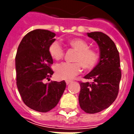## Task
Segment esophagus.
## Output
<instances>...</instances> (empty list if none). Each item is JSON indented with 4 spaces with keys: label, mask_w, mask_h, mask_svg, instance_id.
Segmentation results:
<instances>
[{
    "label": "esophagus",
    "mask_w": 134,
    "mask_h": 134,
    "mask_svg": "<svg viewBox=\"0 0 134 134\" xmlns=\"http://www.w3.org/2000/svg\"><path fill=\"white\" fill-rule=\"evenodd\" d=\"M65 83H66V84H67V85H69L70 83H71V80H66V81H65Z\"/></svg>",
    "instance_id": "34e87169"
}]
</instances>
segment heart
Listing matches in <instances>:
<instances>
[{
    "mask_svg": "<svg viewBox=\"0 0 134 134\" xmlns=\"http://www.w3.org/2000/svg\"><path fill=\"white\" fill-rule=\"evenodd\" d=\"M68 43L77 51L73 60L75 63H63L55 67L57 78L61 80H71L81 71V65L85 70L92 69L97 64L98 55L93 49L89 48V44L81 39H71ZM49 54L57 61L63 59L64 51L59 42H54L49 46Z\"/></svg>",
    "mask_w": 134,
    "mask_h": 134,
    "instance_id": "1",
    "label": "heart"
}]
</instances>
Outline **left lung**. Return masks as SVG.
<instances>
[{
	"label": "left lung",
	"instance_id": "obj_1",
	"mask_svg": "<svg viewBox=\"0 0 134 134\" xmlns=\"http://www.w3.org/2000/svg\"><path fill=\"white\" fill-rule=\"evenodd\" d=\"M95 40L100 51L99 62L86 79L92 82L80 83L79 104L87 113H99L114 102L119 92L121 72L119 54L113 41L101 32L87 33Z\"/></svg>",
	"mask_w": 134,
	"mask_h": 134
}]
</instances>
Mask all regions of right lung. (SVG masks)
Listing matches in <instances>:
<instances>
[{"mask_svg":"<svg viewBox=\"0 0 134 134\" xmlns=\"http://www.w3.org/2000/svg\"><path fill=\"white\" fill-rule=\"evenodd\" d=\"M56 34L47 30H34L26 34L19 44L15 57L16 84L24 103L41 113L55 107L66 86L65 80L44 83L54 71L50 68L53 59L49 46Z\"/></svg>","mask_w":134,"mask_h":134,"instance_id":"1","label":"right lung"}]
</instances>
